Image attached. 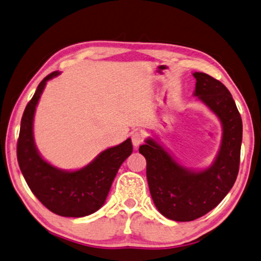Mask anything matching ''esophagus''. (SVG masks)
<instances>
[{"label":"esophagus","instance_id":"esophagus-1","mask_svg":"<svg viewBox=\"0 0 261 261\" xmlns=\"http://www.w3.org/2000/svg\"><path fill=\"white\" fill-rule=\"evenodd\" d=\"M144 137L145 136L142 132H136L132 135V143H133V145H134L135 149H137V147H139L142 143H143Z\"/></svg>","mask_w":261,"mask_h":261}]
</instances>
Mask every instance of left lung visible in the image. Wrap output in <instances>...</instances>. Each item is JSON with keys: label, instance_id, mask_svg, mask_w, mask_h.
<instances>
[{"label": "left lung", "instance_id": "8db88e82", "mask_svg": "<svg viewBox=\"0 0 261 261\" xmlns=\"http://www.w3.org/2000/svg\"><path fill=\"white\" fill-rule=\"evenodd\" d=\"M198 96L223 126L222 144L214 164L194 171L180 166L158 142L140 146L146 159V178L156 209L168 219L191 222L220 203L237 180L242 143V119L229 91L204 72H194Z\"/></svg>", "mask_w": 261, "mask_h": 261}]
</instances>
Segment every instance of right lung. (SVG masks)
I'll use <instances>...</instances> for the list:
<instances>
[{
	"label": "right lung",
	"mask_w": 261,
	"mask_h": 261,
	"mask_svg": "<svg viewBox=\"0 0 261 261\" xmlns=\"http://www.w3.org/2000/svg\"><path fill=\"white\" fill-rule=\"evenodd\" d=\"M59 73L53 71L39 83L23 111L17 143L18 164L29 189L48 210L63 217H85L105 203L118 169L132 154L133 145L127 139L75 171L59 169L44 160L34 141V115L46 82Z\"/></svg>",
	"instance_id": "add662e5"
}]
</instances>
